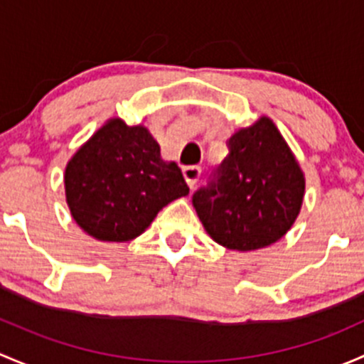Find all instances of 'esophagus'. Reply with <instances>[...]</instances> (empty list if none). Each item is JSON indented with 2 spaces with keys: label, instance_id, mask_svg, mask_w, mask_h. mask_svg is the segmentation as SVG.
<instances>
[{
  "label": "esophagus",
  "instance_id": "obj_1",
  "mask_svg": "<svg viewBox=\"0 0 364 364\" xmlns=\"http://www.w3.org/2000/svg\"><path fill=\"white\" fill-rule=\"evenodd\" d=\"M182 173H183V178H186L187 186L193 189L194 186H196L198 178H200L201 175V168L200 166H183L182 168Z\"/></svg>",
  "mask_w": 364,
  "mask_h": 364
}]
</instances>
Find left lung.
Instances as JSON below:
<instances>
[{"label": "left lung", "mask_w": 364, "mask_h": 364, "mask_svg": "<svg viewBox=\"0 0 364 364\" xmlns=\"http://www.w3.org/2000/svg\"><path fill=\"white\" fill-rule=\"evenodd\" d=\"M217 182L193 205L213 242L240 252L264 249L293 228L305 196V173L266 115L231 134Z\"/></svg>", "instance_id": "1"}]
</instances>
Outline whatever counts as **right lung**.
<instances>
[{
  "label": "right lung",
  "mask_w": 364,
  "mask_h": 364,
  "mask_svg": "<svg viewBox=\"0 0 364 364\" xmlns=\"http://www.w3.org/2000/svg\"><path fill=\"white\" fill-rule=\"evenodd\" d=\"M65 193L71 217L89 237L119 243L140 237L189 187L177 163L161 157L147 127L114 117L71 156Z\"/></svg>",
  "instance_id": "right-lung-1"
}]
</instances>
